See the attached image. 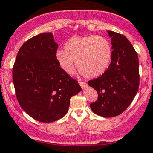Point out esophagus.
Listing matches in <instances>:
<instances>
[{
  "instance_id": "34e87169",
  "label": "esophagus",
  "mask_w": 153,
  "mask_h": 153,
  "mask_svg": "<svg viewBox=\"0 0 153 153\" xmlns=\"http://www.w3.org/2000/svg\"><path fill=\"white\" fill-rule=\"evenodd\" d=\"M78 83H79V84L81 85L82 89H85L86 86H87V84H86V82H83V81H78Z\"/></svg>"
}]
</instances>
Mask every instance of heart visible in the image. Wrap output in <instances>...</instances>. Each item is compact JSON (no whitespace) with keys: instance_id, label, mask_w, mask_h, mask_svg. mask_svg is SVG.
Segmentation results:
<instances>
[{"instance_id":"b5f03b06","label":"heart","mask_w":153,"mask_h":153,"mask_svg":"<svg viewBox=\"0 0 153 153\" xmlns=\"http://www.w3.org/2000/svg\"><path fill=\"white\" fill-rule=\"evenodd\" d=\"M112 47L100 35L73 36L65 43L64 50L58 49L55 58L68 74L75 72V61L79 72L88 78L100 76L106 72L112 60Z\"/></svg>"}]
</instances>
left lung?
<instances>
[{
    "mask_svg": "<svg viewBox=\"0 0 153 153\" xmlns=\"http://www.w3.org/2000/svg\"><path fill=\"white\" fill-rule=\"evenodd\" d=\"M112 44V61L102 75L88 81L98 94L90 104L94 113L112 118L122 113L132 103L139 86L138 56L129 40L112 31H107Z\"/></svg>",
    "mask_w": 153,
    "mask_h": 153,
    "instance_id": "1",
    "label": "left lung"
}]
</instances>
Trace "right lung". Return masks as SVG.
I'll list each match as a JSON object with an SVG mask.
<instances>
[{"label":"right lung","instance_id":"obj_1","mask_svg":"<svg viewBox=\"0 0 153 153\" xmlns=\"http://www.w3.org/2000/svg\"><path fill=\"white\" fill-rule=\"evenodd\" d=\"M58 47L52 32L34 36L20 48L12 70L20 106L40 122L63 118L71 97L81 91L78 81L58 64L55 58Z\"/></svg>","mask_w":153,"mask_h":153}]
</instances>
